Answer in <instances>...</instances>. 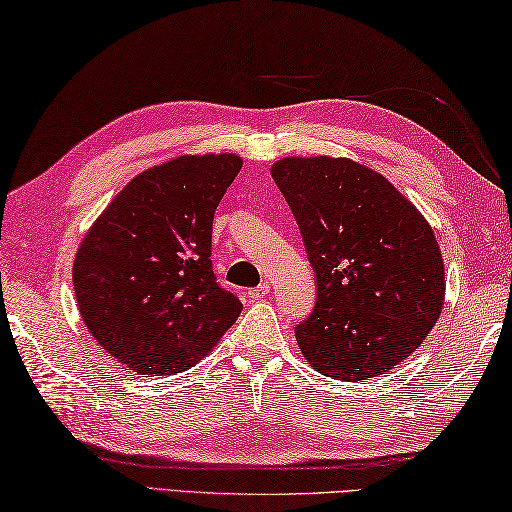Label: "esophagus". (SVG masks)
I'll return each mask as SVG.
<instances>
[{"label":"esophagus","instance_id":"obj_1","mask_svg":"<svg viewBox=\"0 0 512 512\" xmlns=\"http://www.w3.org/2000/svg\"><path fill=\"white\" fill-rule=\"evenodd\" d=\"M269 294V283L265 281V283H260L258 287H254V289H249L247 292V296L252 298V301H258V298H263V296H267Z\"/></svg>","mask_w":512,"mask_h":512}]
</instances>
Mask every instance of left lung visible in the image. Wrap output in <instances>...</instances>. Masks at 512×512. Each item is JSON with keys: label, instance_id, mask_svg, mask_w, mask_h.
I'll use <instances>...</instances> for the list:
<instances>
[{"label": "left lung", "instance_id": "8db88e82", "mask_svg": "<svg viewBox=\"0 0 512 512\" xmlns=\"http://www.w3.org/2000/svg\"><path fill=\"white\" fill-rule=\"evenodd\" d=\"M272 178L316 272V307L294 330L307 363L352 383L392 370L441 316L435 231L388 178L350 158H281Z\"/></svg>", "mask_w": 512, "mask_h": 512}]
</instances>
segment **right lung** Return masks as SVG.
<instances>
[{"label": "right lung", "mask_w": 512, "mask_h": 512, "mask_svg": "<svg viewBox=\"0 0 512 512\" xmlns=\"http://www.w3.org/2000/svg\"><path fill=\"white\" fill-rule=\"evenodd\" d=\"M243 169L236 153L178 156L138 173L86 231L73 260L82 321L138 374L185 372L243 310L216 283L211 225Z\"/></svg>", "instance_id": "obj_1"}]
</instances>
